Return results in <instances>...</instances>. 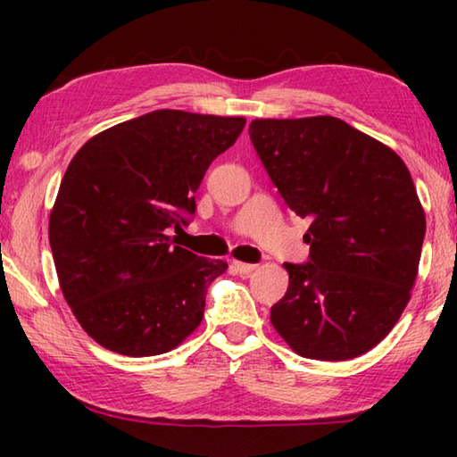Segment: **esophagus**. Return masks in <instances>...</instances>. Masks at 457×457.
<instances>
[{
    "instance_id": "34e87169",
    "label": "esophagus",
    "mask_w": 457,
    "mask_h": 457,
    "mask_svg": "<svg viewBox=\"0 0 457 457\" xmlns=\"http://www.w3.org/2000/svg\"><path fill=\"white\" fill-rule=\"evenodd\" d=\"M231 266H234V270L237 274H252L253 270H256L258 266L256 264H245V262H231Z\"/></svg>"
}]
</instances>
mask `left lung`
<instances>
[{
  "label": "left lung",
  "mask_w": 457,
  "mask_h": 457,
  "mask_svg": "<svg viewBox=\"0 0 457 457\" xmlns=\"http://www.w3.org/2000/svg\"><path fill=\"white\" fill-rule=\"evenodd\" d=\"M250 138L290 210L311 221V260L284 264L290 284L270 320L300 357H361L395 327L417 280L425 212L407 165L335 117L256 119Z\"/></svg>",
  "instance_id": "1"
}]
</instances>
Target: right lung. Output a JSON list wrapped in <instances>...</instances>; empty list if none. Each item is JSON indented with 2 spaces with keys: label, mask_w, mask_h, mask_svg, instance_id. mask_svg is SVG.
Here are the masks:
<instances>
[{
  "label": "right lung",
  "mask_w": 457,
  "mask_h": 457,
  "mask_svg": "<svg viewBox=\"0 0 457 457\" xmlns=\"http://www.w3.org/2000/svg\"><path fill=\"white\" fill-rule=\"evenodd\" d=\"M244 117L154 111L84 143L50 212L62 294L104 349L153 357L179 346L201 319L223 260L173 245L169 228L195 212L212 161L236 143Z\"/></svg>",
  "instance_id": "1"
}]
</instances>
